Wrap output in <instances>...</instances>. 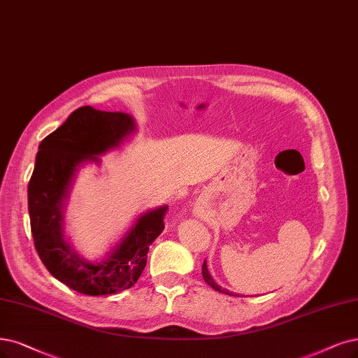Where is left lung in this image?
<instances>
[{
    "instance_id": "1",
    "label": "left lung",
    "mask_w": 358,
    "mask_h": 358,
    "mask_svg": "<svg viewBox=\"0 0 358 358\" xmlns=\"http://www.w3.org/2000/svg\"><path fill=\"white\" fill-rule=\"evenodd\" d=\"M202 275H203V280H205L210 287L215 289L217 292H221V294H226V295H231V296H233V294L230 292V290H227V289H222L220 285H217V283H215V280L213 279V275H210V273L208 271L206 259L203 261V266H202Z\"/></svg>"
}]
</instances>
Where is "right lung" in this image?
I'll list each match as a JSON object with an SVG mask.
<instances>
[{
    "label": "right lung",
    "instance_id": "add662e5",
    "mask_svg": "<svg viewBox=\"0 0 358 358\" xmlns=\"http://www.w3.org/2000/svg\"><path fill=\"white\" fill-rule=\"evenodd\" d=\"M136 132L131 115L84 106L39 143L28 186L35 249L51 275L79 294L112 295L134 286L165 227L166 205L144 210L100 259L85 258L66 237L64 213L79 171L100 165V156L121 149Z\"/></svg>",
    "mask_w": 358,
    "mask_h": 358
}]
</instances>
